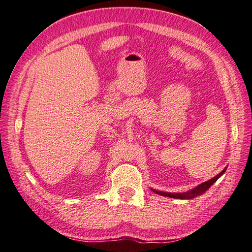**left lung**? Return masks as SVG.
<instances>
[{
  "label": "left lung",
  "mask_w": 252,
  "mask_h": 252,
  "mask_svg": "<svg viewBox=\"0 0 252 252\" xmlns=\"http://www.w3.org/2000/svg\"><path fill=\"white\" fill-rule=\"evenodd\" d=\"M225 170H226V168L225 169H223L219 175H217L215 178H212V179H210V180H208V181H206V182H204V183H202V184H199L198 187H196L195 189H193L192 191H189V192H187V193H167V192H159V191H156V189H152L153 192H155V193H158V194H159V195H163V196H167V197H172V198H179V199H188V198H194V197H196V196H198V195H202V194H204L207 189H208L212 184H214L218 179H219L223 173L225 172Z\"/></svg>",
  "instance_id": "1"
}]
</instances>
